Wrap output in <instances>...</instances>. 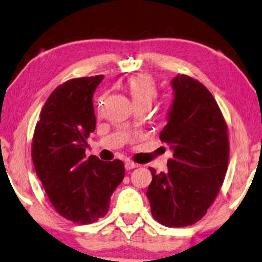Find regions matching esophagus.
I'll return each instance as SVG.
<instances>
[{"mask_svg": "<svg viewBox=\"0 0 262 262\" xmlns=\"http://www.w3.org/2000/svg\"><path fill=\"white\" fill-rule=\"evenodd\" d=\"M138 166H139L138 164L132 163V161H126V164H124V167H126V169H128V171H129V169H133V168H136Z\"/></svg>", "mask_w": 262, "mask_h": 262, "instance_id": "esophagus-1", "label": "esophagus"}]
</instances>
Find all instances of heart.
<instances>
[{
    "label": "heart",
    "instance_id": "b5f03b06",
    "mask_svg": "<svg viewBox=\"0 0 262 262\" xmlns=\"http://www.w3.org/2000/svg\"><path fill=\"white\" fill-rule=\"evenodd\" d=\"M126 88L135 106L141 104L150 105V103L157 96V88L154 80L145 73L132 76L126 82Z\"/></svg>",
    "mask_w": 262,
    "mask_h": 262
}]
</instances>
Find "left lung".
Wrapping results in <instances>:
<instances>
[{"label": "left lung", "instance_id": "left-lung-1", "mask_svg": "<svg viewBox=\"0 0 262 262\" xmlns=\"http://www.w3.org/2000/svg\"><path fill=\"white\" fill-rule=\"evenodd\" d=\"M173 102L160 140L173 152L167 172L150 167L146 196L154 220L186 227L206 213L222 186L229 159L227 123L211 93L198 80L177 75Z\"/></svg>", "mask_w": 262, "mask_h": 262}]
</instances>
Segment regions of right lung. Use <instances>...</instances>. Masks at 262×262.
I'll return each instance as SVG.
<instances>
[{"instance_id":"1","label":"right lung","mask_w":262,"mask_h":262,"mask_svg":"<svg viewBox=\"0 0 262 262\" xmlns=\"http://www.w3.org/2000/svg\"><path fill=\"white\" fill-rule=\"evenodd\" d=\"M103 75L70 79L43 104L32 142L33 164L59 215L79 224L104 217L110 197L124 178L121 160L86 158L96 128L93 96Z\"/></svg>"}]
</instances>
